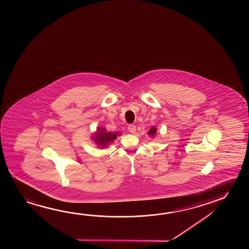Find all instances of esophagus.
I'll list each match as a JSON object with an SVG mask.
<instances>
[{
  "label": "esophagus",
  "instance_id": "34e87169",
  "mask_svg": "<svg viewBox=\"0 0 249 249\" xmlns=\"http://www.w3.org/2000/svg\"><path fill=\"white\" fill-rule=\"evenodd\" d=\"M127 129L130 132L131 134H135V131H136V127H135V125L130 124L129 126H127Z\"/></svg>",
  "mask_w": 249,
  "mask_h": 249
}]
</instances>
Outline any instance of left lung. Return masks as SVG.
<instances>
[{"mask_svg": "<svg viewBox=\"0 0 249 249\" xmlns=\"http://www.w3.org/2000/svg\"><path fill=\"white\" fill-rule=\"evenodd\" d=\"M155 132H156V128H155V127H152V128H150L149 132H148V134H149V135H151V136H153V135H155Z\"/></svg>", "mask_w": 249, "mask_h": 249, "instance_id": "8db88e82", "label": "left lung"}]
</instances>
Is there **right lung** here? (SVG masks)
<instances>
[{"instance_id": "add662e5", "label": "right lung", "mask_w": 249, "mask_h": 249, "mask_svg": "<svg viewBox=\"0 0 249 249\" xmlns=\"http://www.w3.org/2000/svg\"><path fill=\"white\" fill-rule=\"evenodd\" d=\"M100 131L97 132L96 136H94V142L101 145L102 147H106L108 143L113 142L114 139L117 137L118 134L117 133H111V132H106L104 128L100 127Z\"/></svg>"}]
</instances>
